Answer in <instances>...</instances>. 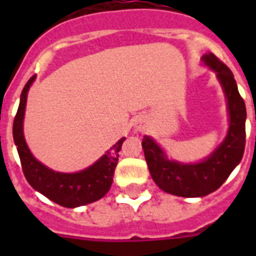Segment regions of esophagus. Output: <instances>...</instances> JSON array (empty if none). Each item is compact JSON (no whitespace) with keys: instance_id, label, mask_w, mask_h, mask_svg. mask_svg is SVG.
Here are the masks:
<instances>
[{"instance_id":"34e87169","label":"esophagus","mask_w":256,"mask_h":256,"mask_svg":"<svg viewBox=\"0 0 256 256\" xmlns=\"http://www.w3.org/2000/svg\"><path fill=\"white\" fill-rule=\"evenodd\" d=\"M148 128V122H144V120H138L136 122V132H144Z\"/></svg>"}]
</instances>
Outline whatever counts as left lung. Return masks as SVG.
I'll list each match as a JSON object with an SVG mask.
<instances>
[{
    "label": "left lung",
    "mask_w": 256,
    "mask_h": 256,
    "mask_svg": "<svg viewBox=\"0 0 256 256\" xmlns=\"http://www.w3.org/2000/svg\"><path fill=\"white\" fill-rule=\"evenodd\" d=\"M202 61L216 73L227 100L230 128L218 148L199 164H184L168 160L164 150L150 136L142 140L144 158L152 180L168 194L184 198L204 196L218 190L242 160L246 144V104L238 92L234 74L212 53Z\"/></svg>",
    "instance_id": "8db88e82"
}]
</instances>
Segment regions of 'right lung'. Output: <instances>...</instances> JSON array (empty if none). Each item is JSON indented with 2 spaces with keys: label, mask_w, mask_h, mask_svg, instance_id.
I'll return each mask as SVG.
<instances>
[{
  "label": "right lung",
  "mask_w": 256,
  "mask_h": 256,
  "mask_svg": "<svg viewBox=\"0 0 256 256\" xmlns=\"http://www.w3.org/2000/svg\"><path fill=\"white\" fill-rule=\"evenodd\" d=\"M36 76L30 78L21 92V100L13 124V138L21 160L24 175L34 190L60 206L74 208L92 203L108 194L112 183L120 150L124 138L120 140L96 164L78 172H57L37 160L30 152L24 136V116L26 98Z\"/></svg>",
  "instance_id": "obj_1"
}]
</instances>
